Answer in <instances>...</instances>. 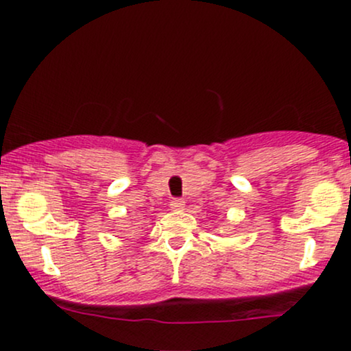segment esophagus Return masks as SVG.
<instances>
[{
    "label": "esophagus",
    "mask_w": 351,
    "mask_h": 351,
    "mask_svg": "<svg viewBox=\"0 0 351 351\" xmlns=\"http://www.w3.org/2000/svg\"><path fill=\"white\" fill-rule=\"evenodd\" d=\"M170 208H171V211H181V209L184 208V201L183 199H173L171 203H170Z\"/></svg>",
    "instance_id": "obj_1"
}]
</instances>
